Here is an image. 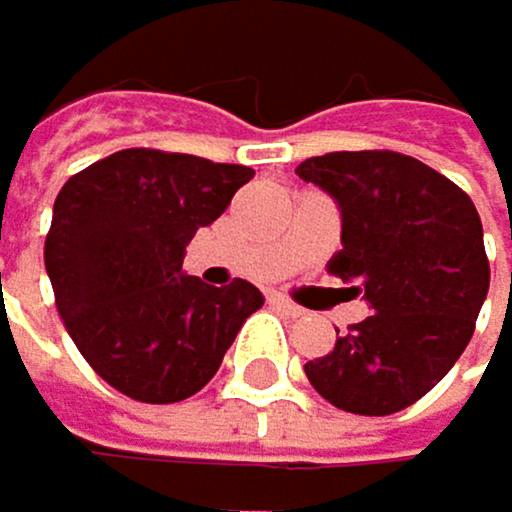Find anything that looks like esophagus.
<instances>
[{"instance_id":"34e87169","label":"esophagus","mask_w":512,"mask_h":512,"mask_svg":"<svg viewBox=\"0 0 512 512\" xmlns=\"http://www.w3.org/2000/svg\"><path fill=\"white\" fill-rule=\"evenodd\" d=\"M270 304H273L276 310H282L285 316H304V310H301L298 304H291L288 298H282V294H270Z\"/></svg>"}]
</instances>
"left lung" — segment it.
I'll return each instance as SVG.
<instances>
[{
    "label": "left lung",
    "mask_w": 512,
    "mask_h": 512,
    "mask_svg": "<svg viewBox=\"0 0 512 512\" xmlns=\"http://www.w3.org/2000/svg\"><path fill=\"white\" fill-rule=\"evenodd\" d=\"M294 171L338 202L344 248L328 270L371 307L304 371L334 408L393 415L430 393L473 338L488 294L479 211L445 174L393 150L325 153Z\"/></svg>",
    "instance_id": "obj_1"
}]
</instances>
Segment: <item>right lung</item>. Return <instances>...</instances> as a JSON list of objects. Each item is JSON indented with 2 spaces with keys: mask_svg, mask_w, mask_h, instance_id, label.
I'll use <instances>...</instances> for the list:
<instances>
[{
  "mask_svg": "<svg viewBox=\"0 0 512 512\" xmlns=\"http://www.w3.org/2000/svg\"><path fill=\"white\" fill-rule=\"evenodd\" d=\"M251 178L245 165L134 147L57 193L45 236L54 304L85 362L119 393L153 405L199 393L261 310L251 282L214 288L181 270L196 230Z\"/></svg>",
  "mask_w": 512,
  "mask_h": 512,
  "instance_id": "add662e5",
  "label": "right lung"
}]
</instances>
